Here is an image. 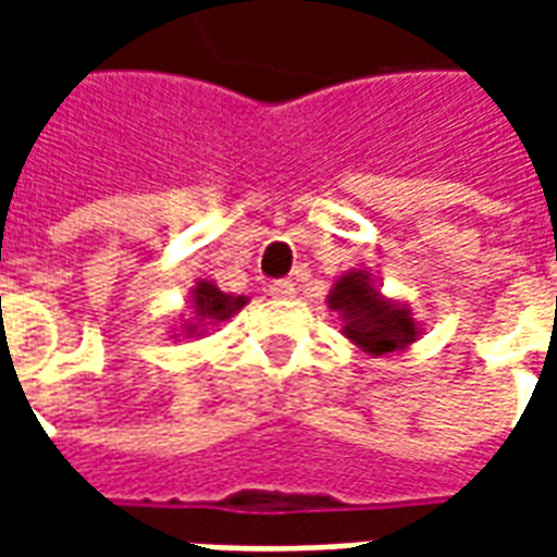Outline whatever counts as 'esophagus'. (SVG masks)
Masks as SVG:
<instances>
[{
  "mask_svg": "<svg viewBox=\"0 0 557 557\" xmlns=\"http://www.w3.org/2000/svg\"><path fill=\"white\" fill-rule=\"evenodd\" d=\"M268 295H271V298H292V295H295V283H292V280H274V283L268 286Z\"/></svg>",
  "mask_w": 557,
  "mask_h": 557,
  "instance_id": "obj_1",
  "label": "esophagus"
}]
</instances>
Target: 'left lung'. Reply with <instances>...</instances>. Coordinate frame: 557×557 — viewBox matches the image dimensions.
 Returning a JSON list of instances; mask_svg holds the SVG:
<instances>
[{"label": "left lung", "mask_w": 557, "mask_h": 557, "mask_svg": "<svg viewBox=\"0 0 557 557\" xmlns=\"http://www.w3.org/2000/svg\"><path fill=\"white\" fill-rule=\"evenodd\" d=\"M327 307L339 315L343 337L351 339L370 358L409 349L423 334L411 315L409 304L385 298L373 274L363 268L346 271L334 283V289L327 295Z\"/></svg>", "instance_id": "obj_1"}]
</instances>
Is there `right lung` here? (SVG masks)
Listing matches in <instances>:
<instances>
[{
	"mask_svg": "<svg viewBox=\"0 0 557 557\" xmlns=\"http://www.w3.org/2000/svg\"><path fill=\"white\" fill-rule=\"evenodd\" d=\"M190 315L182 322V331L187 337H202L208 325H220L242 310L247 298L244 295H226L220 292L211 280H196L190 289Z\"/></svg>",
	"mask_w": 557,
	"mask_h": 557,
	"instance_id": "obj_1",
	"label": "right lung"
}]
</instances>
